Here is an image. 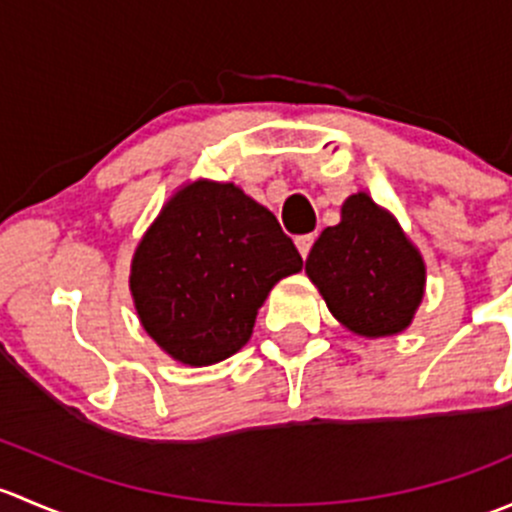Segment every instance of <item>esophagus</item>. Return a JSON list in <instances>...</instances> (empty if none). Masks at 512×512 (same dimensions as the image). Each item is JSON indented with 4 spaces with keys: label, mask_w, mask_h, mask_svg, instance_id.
<instances>
[{
    "label": "esophagus",
    "mask_w": 512,
    "mask_h": 512,
    "mask_svg": "<svg viewBox=\"0 0 512 512\" xmlns=\"http://www.w3.org/2000/svg\"><path fill=\"white\" fill-rule=\"evenodd\" d=\"M297 250H299V255L302 257H307L309 255V250H312V245H314V235H299L297 240Z\"/></svg>",
    "instance_id": "obj_1"
}]
</instances>
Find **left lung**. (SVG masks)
Masks as SVG:
<instances>
[{
    "instance_id": "left-lung-1",
    "label": "left lung",
    "mask_w": 512,
    "mask_h": 512,
    "mask_svg": "<svg viewBox=\"0 0 512 512\" xmlns=\"http://www.w3.org/2000/svg\"><path fill=\"white\" fill-rule=\"evenodd\" d=\"M304 270L329 312L364 337L409 327L426 282L416 247L366 193L344 203L342 223L319 235Z\"/></svg>"
}]
</instances>
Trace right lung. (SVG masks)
Masks as SVG:
<instances>
[{
  "label": "right lung",
  "instance_id": "1",
  "mask_svg": "<svg viewBox=\"0 0 512 512\" xmlns=\"http://www.w3.org/2000/svg\"><path fill=\"white\" fill-rule=\"evenodd\" d=\"M302 255L275 215L232 183L198 180L163 208L138 245V317L173 359L208 366L242 349L257 309Z\"/></svg>",
  "mask_w": 512,
  "mask_h": 512
}]
</instances>
